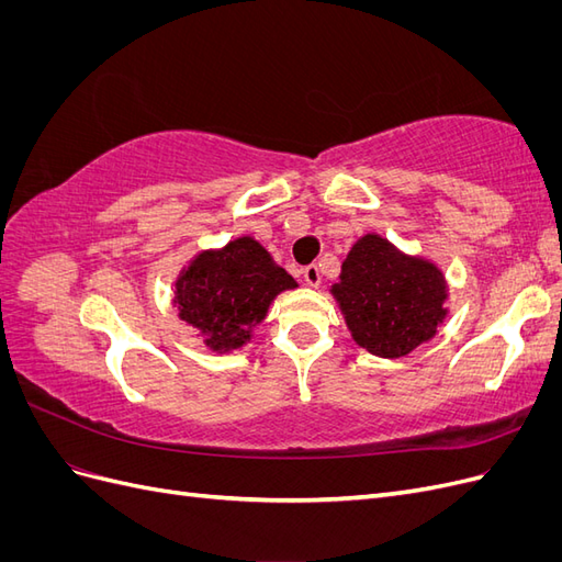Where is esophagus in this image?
<instances>
[{
	"label": "esophagus",
	"instance_id": "esophagus-1",
	"mask_svg": "<svg viewBox=\"0 0 562 562\" xmlns=\"http://www.w3.org/2000/svg\"><path fill=\"white\" fill-rule=\"evenodd\" d=\"M302 279H304V283H307L310 288H316V285L321 283V271H318V267H316V265L304 267V269H302Z\"/></svg>",
	"mask_w": 562,
	"mask_h": 562
}]
</instances>
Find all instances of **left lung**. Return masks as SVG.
<instances>
[{
  "instance_id": "left-lung-1",
  "label": "left lung",
  "mask_w": 562,
  "mask_h": 562,
  "mask_svg": "<svg viewBox=\"0 0 562 562\" xmlns=\"http://www.w3.org/2000/svg\"><path fill=\"white\" fill-rule=\"evenodd\" d=\"M351 339L380 359H401L443 326L448 281L427 258L407 255L380 234L351 246L330 285Z\"/></svg>"
}]
</instances>
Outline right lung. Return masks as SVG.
Instances as JSON below:
<instances>
[{
	"label": "right lung",
	"instance_id": "add662e5",
	"mask_svg": "<svg viewBox=\"0 0 562 562\" xmlns=\"http://www.w3.org/2000/svg\"><path fill=\"white\" fill-rule=\"evenodd\" d=\"M173 285L178 318L196 328L211 351L229 353L250 342L269 304L297 281L252 236H236L196 252Z\"/></svg>",
	"mask_w": 562,
	"mask_h": 562
}]
</instances>
